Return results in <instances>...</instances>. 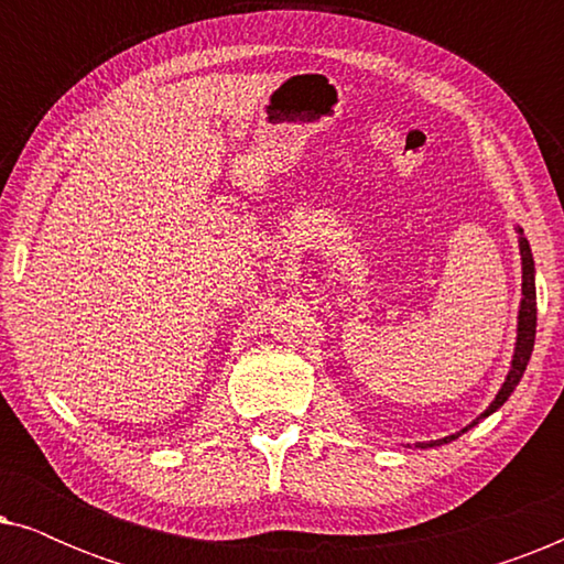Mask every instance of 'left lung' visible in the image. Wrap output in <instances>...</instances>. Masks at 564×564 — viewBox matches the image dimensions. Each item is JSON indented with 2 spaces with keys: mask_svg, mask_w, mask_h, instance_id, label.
<instances>
[{
  "mask_svg": "<svg viewBox=\"0 0 564 564\" xmlns=\"http://www.w3.org/2000/svg\"><path fill=\"white\" fill-rule=\"evenodd\" d=\"M521 261H523V300H521V311H519V338H516V354H513V365H511V372H508L503 388L492 400L488 411H485L480 419H488L492 411H498L500 405L506 403L508 398H511V392L516 390V384L523 377V369H527L529 359H531V351H534V336H536V284H534V259H531V249H529V241L521 236ZM477 419V421H480ZM477 421L469 423L467 429H473ZM467 429H462L459 434H465ZM459 434H452L446 438H438V442H426V444H419L421 449H426V446H438V444H446L452 442V438H457Z\"/></svg>",
  "mask_w": 564,
  "mask_h": 564,
  "instance_id": "obj_1",
  "label": "left lung"
}]
</instances>
